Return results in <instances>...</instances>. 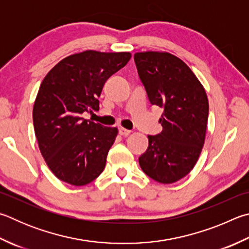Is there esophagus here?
I'll list each match as a JSON object with an SVG mask.
<instances>
[{
	"label": "esophagus",
	"instance_id": "1",
	"mask_svg": "<svg viewBox=\"0 0 249 249\" xmlns=\"http://www.w3.org/2000/svg\"><path fill=\"white\" fill-rule=\"evenodd\" d=\"M119 133H120V135H122V136H127V135L130 134V130L129 129H126L124 127H120L119 128Z\"/></svg>",
	"mask_w": 249,
	"mask_h": 249
}]
</instances>
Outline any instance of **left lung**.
<instances>
[{
  "label": "left lung",
  "instance_id": "left-lung-1",
  "mask_svg": "<svg viewBox=\"0 0 249 249\" xmlns=\"http://www.w3.org/2000/svg\"><path fill=\"white\" fill-rule=\"evenodd\" d=\"M134 60L149 101L163 109L162 132L149 135L139 165L156 182L175 183L194 169L205 143L206 90L193 71L169 52H137Z\"/></svg>",
  "mask_w": 249,
  "mask_h": 249
}]
</instances>
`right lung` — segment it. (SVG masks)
<instances>
[{"mask_svg": "<svg viewBox=\"0 0 249 249\" xmlns=\"http://www.w3.org/2000/svg\"><path fill=\"white\" fill-rule=\"evenodd\" d=\"M130 57L129 52L87 50L63 58L42 80L33 110L35 134L58 179L83 186L105 170L119 130L85 120L83 113L99 110L103 85Z\"/></svg>", "mask_w": 249, "mask_h": 249, "instance_id": "add662e5", "label": "right lung"}]
</instances>
